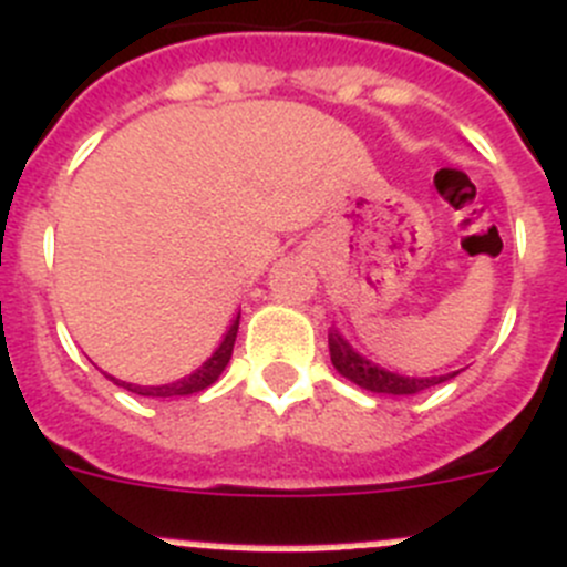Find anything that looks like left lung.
Masks as SVG:
<instances>
[{
	"label": "left lung",
	"mask_w": 567,
	"mask_h": 567,
	"mask_svg": "<svg viewBox=\"0 0 567 567\" xmlns=\"http://www.w3.org/2000/svg\"><path fill=\"white\" fill-rule=\"evenodd\" d=\"M330 361L338 372L347 380H352L361 389L374 391V394H420V391L431 389V385L444 383L453 374H439V378H403V374L385 372V369L374 367L367 358H361L355 349L349 347L338 330H330Z\"/></svg>",
	"instance_id": "8db88e82"
}]
</instances>
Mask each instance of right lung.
Listing matches in <instances>:
<instances>
[{
	"instance_id": "add662e5",
	"label": "right lung",
	"mask_w": 567,
	"mask_h": 567,
	"mask_svg": "<svg viewBox=\"0 0 567 567\" xmlns=\"http://www.w3.org/2000/svg\"><path fill=\"white\" fill-rule=\"evenodd\" d=\"M237 327H240V316H237V319L231 321L229 332H226V338H224V341H220V347L215 349V355H212L209 361H206L204 367L198 369V372L189 374V378L176 380V383H171V385H134V383H123V380H114V378H111V380L123 385V389L134 391V394H140V396H187V394H198V391H204L206 385L215 383V380L220 378V372H224V369H226V363H229L231 349H235Z\"/></svg>"
}]
</instances>
